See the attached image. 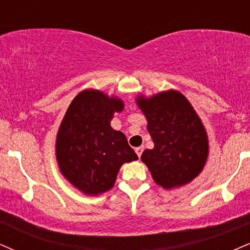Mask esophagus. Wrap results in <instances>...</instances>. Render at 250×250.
Wrapping results in <instances>:
<instances>
[{
  "mask_svg": "<svg viewBox=\"0 0 250 250\" xmlns=\"http://www.w3.org/2000/svg\"><path fill=\"white\" fill-rule=\"evenodd\" d=\"M142 151H143V147H137V148H135V153L137 154V156H139V157H141Z\"/></svg>",
  "mask_w": 250,
  "mask_h": 250,
  "instance_id": "esophagus-1",
  "label": "esophagus"
}]
</instances>
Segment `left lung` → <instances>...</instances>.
Returning a JSON list of instances; mask_svg holds the SVG:
<instances>
[{"label": "left lung", "instance_id": "obj_1", "mask_svg": "<svg viewBox=\"0 0 250 250\" xmlns=\"http://www.w3.org/2000/svg\"><path fill=\"white\" fill-rule=\"evenodd\" d=\"M135 101L154 142L141 155L154 182L166 190L190 183L209 156L207 131L191 103L174 89L149 97L139 94Z\"/></svg>", "mask_w": 250, "mask_h": 250}]
</instances>
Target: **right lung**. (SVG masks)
Instances as JSON below:
<instances>
[{
  "label": "right lung",
  "instance_id": "1",
  "mask_svg": "<svg viewBox=\"0 0 250 250\" xmlns=\"http://www.w3.org/2000/svg\"><path fill=\"white\" fill-rule=\"evenodd\" d=\"M125 103L97 89H84L65 111L56 135L60 171L73 187L90 196L115 185L123 163L139 160L122 131L111 128L114 114Z\"/></svg>",
  "mask_w": 250,
  "mask_h": 250
}]
</instances>
